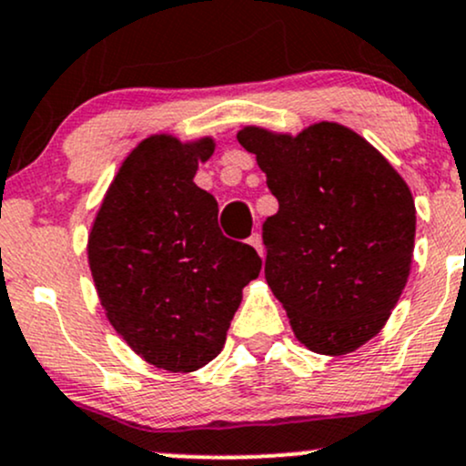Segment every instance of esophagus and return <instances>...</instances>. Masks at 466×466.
Returning a JSON list of instances; mask_svg holds the SVG:
<instances>
[{
  "instance_id": "34e87169",
  "label": "esophagus",
  "mask_w": 466,
  "mask_h": 466,
  "mask_svg": "<svg viewBox=\"0 0 466 466\" xmlns=\"http://www.w3.org/2000/svg\"><path fill=\"white\" fill-rule=\"evenodd\" d=\"M248 244L253 246V248L257 250V253H259L261 257H264V244H261V235L259 233H253L248 238Z\"/></svg>"
}]
</instances>
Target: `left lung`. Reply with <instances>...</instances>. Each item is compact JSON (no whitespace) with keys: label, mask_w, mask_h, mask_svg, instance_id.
Segmentation results:
<instances>
[{"label":"left lung","mask_w":466,"mask_h":466,"mask_svg":"<svg viewBox=\"0 0 466 466\" xmlns=\"http://www.w3.org/2000/svg\"><path fill=\"white\" fill-rule=\"evenodd\" d=\"M279 211L266 218V281L305 347L344 355L380 333L410 277L417 209L369 141L320 122L297 137L244 128Z\"/></svg>","instance_id":"1"}]
</instances>
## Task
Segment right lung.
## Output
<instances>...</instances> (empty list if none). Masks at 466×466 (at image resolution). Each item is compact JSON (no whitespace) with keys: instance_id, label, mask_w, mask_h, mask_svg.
<instances>
[{"instance_id":"1","label":"right lung","mask_w":466,"mask_h":466,"mask_svg":"<svg viewBox=\"0 0 466 466\" xmlns=\"http://www.w3.org/2000/svg\"><path fill=\"white\" fill-rule=\"evenodd\" d=\"M213 141L147 137L104 196L89 266L115 331L157 369L189 373L222 351L242 288L259 275L253 246L218 227V202L194 183Z\"/></svg>"}]
</instances>
